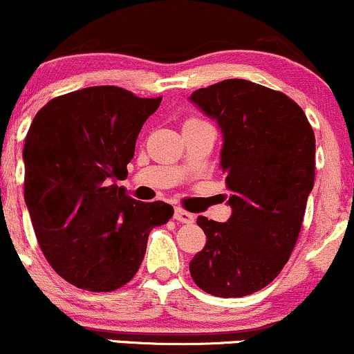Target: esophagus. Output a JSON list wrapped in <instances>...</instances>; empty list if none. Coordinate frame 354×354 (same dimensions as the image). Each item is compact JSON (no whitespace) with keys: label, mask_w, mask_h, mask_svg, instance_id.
<instances>
[{"label":"esophagus","mask_w":354,"mask_h":354,"mask_svg":"<svg viewBox=\"0 0 354 354\" xmlns=\"http://www.w3.org/2000/svg\"><path fill=\"white\" fill-rule=\"evenodd\" d=\"M173 218L180 223H193L194 221L193 214L188 213V211H185L183 208H174Z\"/></svg>","instance_id":"1"}]
</instances>
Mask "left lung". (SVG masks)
I'll use <instances>...</instances> for the list:
<instances>
[{
	"label": "left lung",
	"mask_w": 354,
	"mask_h": 354,
	"mask_svg": "<svg viewBox=\"0 0 354 354\" xmlns=\"http://www.w3.org/2000/svg\"><path fill=\"white\" fill-rule=\"evenodd\" d=\"M221 129V168L231 191L228 223L198 216L206 245L189 263L193 281L219 298L270 284L298 241L315 185V133L293 100L246 80L189 96Z\"/></svg>",
	"instance_id": "8db88e82"
}]
</instances>
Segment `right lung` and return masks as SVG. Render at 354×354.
Masks as SVG:
<instances>
[{
    "instance_id": "obj_1",
    "label": "right lung",
    "mask_w": 354,
    "mask_h": 354,
    "mask_svg": "<svg viewBox=\"0 0 354 354\" xmlns=\"http://www.w3.org/2000/svg\"><path fill=\"white\" fill-rule=\"evenodd\" d=\"M160 103L91 86L48 101L28 129L24 201L44 258L76 288L108 293L128 283L149 231L173 216V206L136 201L116 185Z\"/></svg>"
}]
</instances>
